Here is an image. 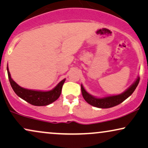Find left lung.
I'll use <instances>...</instances> for the list:
<instances>
[{
	"instance_id": "1",
	"label": "left lung",
	"mask_w": 148,
	"mask_h": 148,
	"mask_svg": "<svg viewBox=\"0 0 148 148\" xmlns=\"http://www.w3.org/2000/svg\"><path fill=\"white\" fill-rule=\"evenodd\" d=\"M139 77L138 76L135 82L130 86V87L125 90L123 93L117 95H112L109 97H106L103 98H97L93 97L91 95L88 93L84 89L83 86L81 84V91L82 96L85 101L89 103L90 105L99 108H110L114 106H116L123 102L126 99H127L130 95L134 92L136 87L138 85L139 82Z\"/></svg>"
}]
</instances>
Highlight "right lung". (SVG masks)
Returning a JSON list of instances; mask_svg holds the SVG:
<instances>
[{
  "instance_id": "obj_1",
  "label": "right lung",
  "mask_w": 148,
  "mask_h": 148,
  "mask_svg": "<svg viewBox=\"0 0 148 148\" xmlns=\"http://www.w3.org/2000/svg\"><path fill=\"white\" fill-rule=\"evenodd\" d=\"M8 77L11 84V86L14 90V92L21 99L28 102L33 106H43L50 104L60 97L63 84L66 79L62 80L53 89L49 91H40V90H34L26 89V88L21 87L19 86L11 77V74L7 66Z\"/></svg>"
}]
</instances>
